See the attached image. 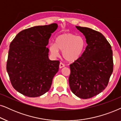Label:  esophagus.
Listing matches in <instances>:
<instances>
[{
  "instance_id": "esophagus-1",
  "label": "esophagus",
  "mask_w": 121,
  "mask_h": 121,
  "mask_svg": "<svg viewBox=\"0 0 121 121\" xmlns=\"http://www.w3.org/2000/svg\"><path fill=\"white\" fill-rule=\"evenodd\" d=\"M64 67H65V65H64V64H62V62H60V65H59V68L60 69H62Z\"/></svg>"
}]
</instances>
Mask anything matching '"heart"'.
Listing matches in <instances>:
<instances>
[{"label":"heart","instance_id":"1","mask_svg":"<svg viewBox=\"0 0 121 121\" xmlns=\"http://www.w3.org/2000/svg\"><path fill=\"white\" fill-rule=\"evenodd\" d=\"M86 47V41L81 36L72 33H64L56 37L55 44L49 45V50L54 56L59 55V51L67 61L73 62L82 55Z\"/></svg>","mask_w":121,"mask_h":121}]
</instances>
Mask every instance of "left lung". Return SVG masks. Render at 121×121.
<instances>
[{"label":"left lung","mask_w":121,"mask_h":121,"mask_svg":"<svg viewBox=\"0 0 121 121\" xmlns=\"http://www.w3.org/2000/svg\"><path fill=\"white\" fill-rule=\"evenodd\" d=\"M76 28L85 36L87 45L81 57L70 65L69 85L77 97L90 99L107 87L113 72V53L101 33L86 27Z\"/></svg>","instance_id":"obj_1"}]
</instances>
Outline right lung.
Segmentation results:
<instances>
[{
    "mask_svg": "<svg viewBox=\"0 0 121 121\" xmlns=\"http://www.w3.org/2000/svg\"><path fill=\"white\" fill-rule=\"evenodd\" d=\"M57 27L53 23L26 29L10 43L6 71L13 87L24 96L39 97L51 87L60 62L49 59L46 46Z\"/></svg>",
    "mask_w": 121,
    "mask_h": 121,
    "instance_id": "obj_1",
    "label": "right lung"
}]
</instances>
